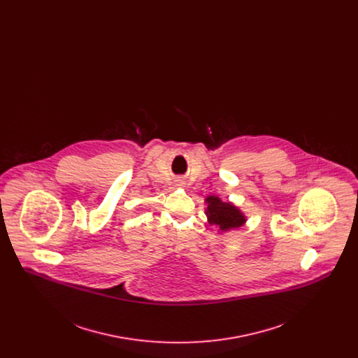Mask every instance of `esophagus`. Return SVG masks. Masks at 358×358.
<instances>
[{
  "instance_id": "obj_1",
  "label": "esophagus",
  "mask_w": 358,
  "mask_h": 358,
  "mask_svg": "<svg viewBox=\"0 0 358 358\" xmlns=\"http://www.w3.org/2000/svg\"><path fill=\"white\" fill-rule=\"evenodd\" d=\"M181 185H182V184H181Z\"/></svg>"
}]
</instances>
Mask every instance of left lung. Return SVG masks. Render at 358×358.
I'll return each instance as SVG.
<instances>
[{"label": "left lung", "instance_id": "obj_1", "mask_svg": "<svg viewBox=\"0 0 358 358\" xmlns=\"http://www.w3.org/2000/svg\"><path fill=\"white\" fill-rule=\"evenodd\" d=\"M205 203L208 204L205 210L208 222L210 225H217L220 231L238 228L245 222V216L231 203H224L216 196L206 197Z\"/></svg>", "mask_w": 358, "mask_h": 358}]
</instances>
